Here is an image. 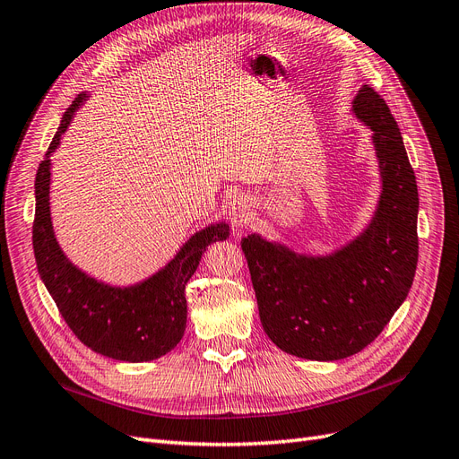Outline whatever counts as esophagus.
I'll list each match as a JSON object with an SVG mask.
<instances>
[{"mask_svg":"<svg viewBox=\"0 0 459 459\" xmlns=\"http://www.w3.org/2000/svg\"><path fill=\"white\" fill-rule=\"evenodd\" d=\"M251 219V204L246 196L232 198L229 204V221L234 229H244Z\"/></svg>","mask_w":459,"mask_h":459,"instance_id":"obj_1","label":"esophagus"}]
</instances>
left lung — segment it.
Wrapping results in <instances>:
<instances>
[{
  "label": "left lung",
  "mask_w": 459,
  "mask_h": 459,
  "mask_svg": "<svg viewBox=\"0 0 459 459\" xmlns=\"http://www.w3.org/2000/svg\"><path fill=\"white\" fill-rule=\"evenodd\" d=\"M351 104L372 130L382 178L368 227L324 257L259 234L242 240L264 333L302 359L336 361L368 346L409 295L418 264V186L399 126L368 84Z\"/></svg>",
  "instance_id": "left-lung-1"
}]
</instances>
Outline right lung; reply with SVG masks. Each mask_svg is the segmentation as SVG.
I'll return each mask as SVG.
<instances>
[{
	"mask_svg": "<svg viewBox=\"0 0 459 459\" xmlns=\"http://www.w3.org/2000/svg\"><path fill=\"white\" fill-rule=\"evenodd\" d=\"M87 98L89 94H79L65 109L45 160L38 168L36 219L31 232L38 273L67 327L84 346L117 361H152L181 341L186 325L185 285L196 273L206 247L227 240L230 230L227 223L198 230L157 274L128 287L98 281L67 259L50 221V155Z\"/></svg>",
	"mask_w": 459,
	"mask_h": 459,
	"instance_id": "obj_1",
	"label": "right lung"
}]
</instances>
